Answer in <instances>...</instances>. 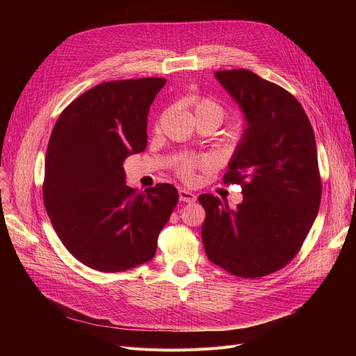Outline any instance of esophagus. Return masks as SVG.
I'll use <instances>...</instances> for the list:
<instances>
[{
	"instance_id": "obj_1",
	"label": "esophagus",
	"mask_w": 356,
	"mask_h": 356,
	"mask_svg": "<svg viewBox=\"0 0 356 356\" xmlns=\"http://www.w3.org/2000/svg\"><path fill=\"white\" fill-rule=\"evenodd\" d=\"M178 195H179V200L181 202H186V203H193V202H196V199H197L195 193H191V191H188L186 188H181L178 191Z\"/></svg>"
}]
</instances>
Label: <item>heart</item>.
Segmentation results:
<instances>
[{"label": "heart", "instance_id": "heart-1", "mask_svg": "<svg viewBox=\"0 0 356 356\" xmlns=\"http://www.w3.org/2000/svg\"><path fill=\"white\" fill-rule=\"evenodd\" d=\"M191 106H193V113H195L196 120L197 118L208 117L217 122L218 124L222 122L224 108L217 101H213L211 98H203V96H195V98L191 99ZM208 166H211L209 159H196V160L184 159L179 163L178 169H179V174L186 179H193L196 168H208Z\"/></svg>", "mask_w": 356, "mask_h": 356}]
</instances>
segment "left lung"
<instances>
[{
	"mask_svg": "<svg viewBox=\"0 0 356 356\" xmlns=\"http://www.w3.org/2000/svg\"><path fill=\"white\" fill-rule=\"evenodd\" d=\"M239 105L246 127L224 182L243 200L200 195L202 241L211 263L241 277L270 275L293 260L314 225L322 184L314 129L303 106L281 86L248 70L213 72Z\"/></svg>",
	"mask_w": 356,
	"mask_h": 356,
	"instance_id": "8db88e82",
	"label": "left lung"
}]
</instances>
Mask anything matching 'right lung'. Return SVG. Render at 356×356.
<instances>
[{"mask_svg": "<svg viewBox=\"0 0 356 356\" xmlns=\"http://www.w3.org/2000/svg\"><path fill=\"white\" fill-rule=\"evenodd\" d=\"M166 83H101L74 99L53 127L42 199L63 246L93 270L124 272L152 260L178 202L172 184L126 186L123 161L147 147L149 105Z\"/></svg>", "mask_w": 356, "mask_h": 356, "instance_id": "add662e5", "label": "right lung"}]
</instances>
